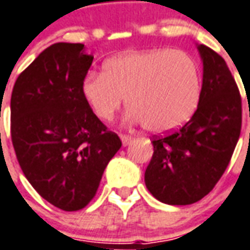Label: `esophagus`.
Here are the masks:
<instances>
[{
    "mask_svg": "<svg viewBox=\"0 0 250 250\" xmlns=\"http://www.w3.org/2000/svg\"><path fill=\"white\" fill-rule=\"evenodd\" d=\"M120 139H122L123 145H125V146H127V145H130V143L132 142V139H134V138L131 137V135H125V134H122V135H120Z\"/></svg>",
    "mask_w": 250,
    "mask_h": 250,
    "instance_id": "34e87169",
    "label": "esophagus"
}]
</instances>
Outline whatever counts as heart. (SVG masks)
Masks as SVG:
<instances>
[{
  "label": "heart",
  "instance_id": "heart-1",
  "mask_svg": "<svg viewBox=\"0 0 250 250\" xmlns=\"http://www.w3.org/2000/svg\"><path fill=\"white\" fill-rule=\"evenodd\" d=\"M202 80L198 64L167 48L128 52L107 61L103 74L83 83V96L101 122H111L125 104L128 120L153 132H167L191 119L198 108Z\"/></svg>",
  "mask_w": 250,
  "mask_h": 250
}]
</instances>
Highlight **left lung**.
<instances>
[{
	"mask_svg": "<svg viewBox=\"0 0 250 250\" xmlns=\"http://www.w3.org/2000/svg\"><path fill=\"white\" fill-rule=\"evenodd\" d=\"M203 85L198 109L179 130L153 137L154 153L145 172L150 193L173 206L196 203L225 173L241 134L242 101L225 59L198 47Z\"/></svg>",
	"mask_w": 250,
	"mask_h": 250,
	"instance_id": "left-lung-1",
	"label": "left lung"
}]
</instances>
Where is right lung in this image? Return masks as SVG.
<instances>
[{"label":"right lung","instance_id":"add662e5","mask_svg":"<svg viewBox=\"0 0 250 250\" xmlns=\"http://www.w3.org/2000/svg\"><path fill=\"white\" fill-rule=\"evenodd\" d=\"M92 62L81 43H55L17 77L10 97V137L22 173L63 211L81 210L95 198L122 146L83 99Z\"/></svg>","mask_w":250,"mask_h":250}]
</instances>
